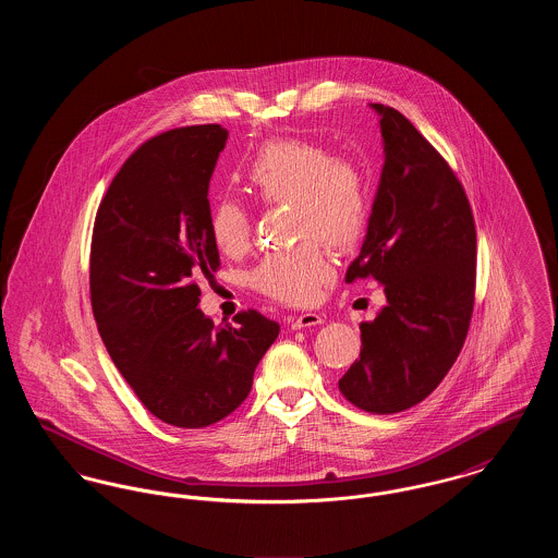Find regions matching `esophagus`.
Masks as SVG:
<instances>
[{"label":"esophagus","mask_w":558,"mask_h":558,"mask_svg":"<svg viewBox=\"0 0 558 558\" xmlns=\"http://www.w3.org/2000/svg\"><path fill=\"white\" fill-rule=\"evenodd\" d=\"M324 318L319 316V314H314V312H305V314H301V316H296V318L291 319V328L292 330H301V328H312V326H318L322 324Z\"/></svg>","instance_id":"esophagus-1"}]
</instances>
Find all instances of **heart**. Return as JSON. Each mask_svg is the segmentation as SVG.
<instances>
[{"label":"heart","instance_id":"b5f03b06","mask_svg":"<svg viewBox=\"0 0 558 558\" xmlns=\"http://www.w3.org/2000/svg\"><path fill=\"white\" fill-rule=\"evenodd\" d=\"M242 178L262 203L291 205L292 232L296 239H307L267 255L253 274L255 287L291 305L312 303L332 271L318 240L335 251H347L364 234L368 187L362 167L332 157L316 142L280 137L251 157ZM209 232L223 255H240L251 236L248 213L236 201L223 198L211 209Z\"/></svg>","mask_w":558,"mask_h":558}]
</instances>
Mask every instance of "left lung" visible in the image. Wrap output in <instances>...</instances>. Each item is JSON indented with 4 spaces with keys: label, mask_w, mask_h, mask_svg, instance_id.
<instances>
[{
    "label": "left lung",
    "mask_w": 558,
    "mask_h": 558,
    "mask_svg": "<svg viewBox=\"0 0 558 558\" xmlns=\"http://www.w3.org/2000/svg\"><path fill=\"white\" fill-rule=\"evenodd\" d=\"M371 107L380 117L385 165L345 282L372 276L387 303L360 324V360L339 389L366 412L396 414L430 396L464 345L477 232L450 165L396 108Z\"/></svg>",
    "instance_id": "left-lung-1"
}]
</instances>
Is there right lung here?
I'll return each instance as SVG.
<instances>
[{
    "mask_svg": "<svg viewBox=\"0 0 558 558\" xmlns=\"http://www.w3.org/2000/svg\"><path fill=\"white\" fill-rule=\"evenodd\" d=\"M228 130L194 125L142 144L108 186L94 223L89 289L98 332L140 401L167 425L232 414L280 326L255 310L215 326L194 278L219 266L209 182Z\"/></svg>",
    "mask_w": 558,
    "mask_h": 558,
    "instance_id": "add662e5",
    "label": "right lung"
}]
</instances>
